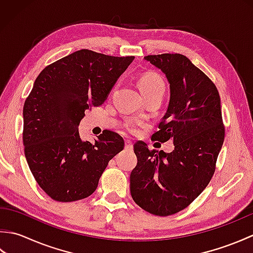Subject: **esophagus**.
I'll return each mask as SVG.
<instances>
[{
  "instance_id": "1",
  "label": "esophagus",
  "mask_w": 253,
  "mask_h": 253,
  "mask_svg": "<svg viewBox=\"0 0 253 253\" xmlns=\"http://www.w3.org/2000/svg\"><path fill=\"white\" fill-rule=\"evenodd\" d=\"M125 149L127 150V151H132L133 149V144L130 140H126L125 141Z\"/></svg>"
}]
</instances>
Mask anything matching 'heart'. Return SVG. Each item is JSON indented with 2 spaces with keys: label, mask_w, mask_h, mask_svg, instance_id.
Returning a JSON list of instances; mask_svg holds the SVG:
<instances>
[{
  "label": "heart",
  "mask_w": 253,
  "mask_h": 253,
  "mask_svg": "<svg viewBox=\"0 0 253 253\" xmlns=\"http://www.w3.org/2000/svg\"><path fill=\"white\" fill-rule=\"evenodd\" d=\"M139 88H140L143 95H148L155 92H164L165 84L158 74L148 73L139 79ZM127 128L128 130L135 131V124L129 123L127 125Z\"/></svg>",
  "instance_id": "heart-1"
}]
</instances>
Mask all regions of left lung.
I'll return each mask as SVG.
<instances>
[{
	"label": "left lung",
	"mask_w": 253,
	"mask_h": 253,
	"mask_svg": "<svg viewBox=\"0 0 253 253\" xmlns=\"http://www.w3.org/2000/svg\"><path fill=\"white\" fill-rule=\"evenodd\" d=\"M169 83L170 98L151 139L171 140L170 153L133 146L138 162L130 174V193L139 207L158 216L187 208L211 180L224 142L225 127L216 85L185 55L144 56Z\"/></svg>",
	"instance_id": "8db88e82"
}]
</instances>
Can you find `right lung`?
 <instances>
[{"label":"right lung","instance_id":"right-lung-1","mask_svg":"<svg viewBox=\"0 0 253 253\" xmlns=\"http://www.w3.org/2000/svg\"><path fill=\"white\" fill-rule=\"evenodd\" d=\"M135 56L83 49L42 71L24 104L25 157L38 185L53 200L73 202L95 191L99 179L125 146L104 130L93 143L80 139L84 111L104 103Z\"/></svg>","mask_w":253,"mask_h":253}]
</instances>
